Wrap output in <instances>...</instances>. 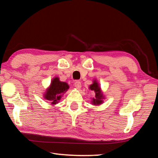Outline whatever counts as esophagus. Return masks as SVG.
<instances>
[{
    "label": "esophagus",
    "mask_w": 158,
    "mask_h": 158,
    "mask_svg": "<svg viewBox=\"0 0 158 158\" xmlns=\"http://www.w3.org/2000/svg\"><path fill=\"white\" fill-rule=\"evenodd\" d=\"M74 86L76 89H80L81 88V86H82V85H81V82L80 81H76L74 82Z\"/></svg>",
    "instance_id": "esophagus-1"
}]
</instances>
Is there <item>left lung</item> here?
Returning a JSON list of instances; mask_svg holds the SVG:
<instances>
[{"mask_svg": "<svg viewBox=\"0 0 158 158\" xmlns=\"http://www.w3.org/2000/svg\"><path fill=\"white\" fill-rule=\"evenodd\" d=\"M89 89L95 92V98L91 100V103L94 106H100L103 103V99H106L101 89V87L99 86V84L98 80H94L93 83L89 85Z\"/></svg>", "mask_w": 158, "mask_h": 158, "instance_id": "1", "label": "left lung"}]
</instances>
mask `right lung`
<instances>
[{"instance_id": "right-lung-1", "label": "right lung", "mask_w": 158, "mask_h": 158, "mask_svg": "<svg viewBox=\"0 0 158 158\" xmlns=\"http://www.w3.org/2000/svg\"><path fill=\"white\" fill-rule=\"evenodd\" d=\"M69 88L67 83L62 82L59 77H55L52 79L49 86L44 92V98L52 106H55L59 102L62 96L67 92Z\"/></svg>"}]
</instances>
